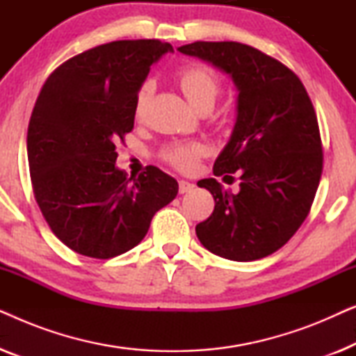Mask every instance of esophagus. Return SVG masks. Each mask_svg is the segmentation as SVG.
Returning a JSON list of instances; mask_svg holds the SVG:
<instances>
[{
  "label": "esophagus",
  "instance_id": "34e87169",
  "mask_svg": "<svg viewBox=\"0 0 356 356\" xmlns=\"http://www.w3.org/2000/svg\"><path fill=\"white\" fill-rule=\"evenodd\" d=\"M178 189H179V194H184V193H191L194 189V184L189 183V181H184V179H181V181L178 183Z\"/></svg>",
  "mask_w": 356,
  "mask_h": 356
}]
</instances>
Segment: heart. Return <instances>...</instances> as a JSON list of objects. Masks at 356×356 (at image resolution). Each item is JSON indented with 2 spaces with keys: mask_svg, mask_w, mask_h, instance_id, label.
Returning a JSON list of instances; mask_svg holds the SVG:
<instances>
[{
  "mask_svg": "<svg viewBox=\"0 0 356 356\" xmlns=\"http://www.w3.org/2000/svg\"><path fill=\"white\" fill-rule=\"evenodd\" d=\"M179 86L193 106L204 100H216L220 90V82L217 76L206 66H189L183 70L179 74ZM150 92H152L150 82L140 86L136 97V113H140V110L144 108ZM204 154H206V145L201 143H178L165 149L163 159L179 170H191L196 167L197 160Z\"/></svg>",
  "mask_w": 356,
  "mask_h": 356,
  "instance_id": "heart-1",
  "label": "heart"
}]
</instances>
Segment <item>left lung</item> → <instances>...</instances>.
I'll list each match as a JSON object with an SVG mask.
<instances>
[{"label":"left lung","instance_id":"left-lung-1","mask_svg":"<svg viewBox=\"0 0 356 356\" xmlns=\"http://www.w3.org/2000/svg\"><path fill=\"white\" fill-rule=\"evenodd\" d=\"M178 51L211 63L238 90L235 126L213 175L238 172L240 191L232 194L216 178L197 181L216 201L212 216L196 225L199 241L230 261L269 256L305 222L323 173L308 92L293 71L245 43L194 42Z\"/></svg>","mask_w":356,"mask_h":356}]
</instances>
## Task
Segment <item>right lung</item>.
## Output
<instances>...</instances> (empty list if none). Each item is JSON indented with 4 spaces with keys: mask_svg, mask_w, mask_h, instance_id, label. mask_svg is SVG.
Wrapping results in <instances>:
<instances>
[{
    "mask_svg": "<svg viewBox=\"0 0 356 356\" xmlns=\"http://www.w3.org/2000/svg\"><path fill=\"white\" fill-rule=\"evenodd\" d=\"M172 51L160 40L110 42L63 63L42 87L27 131L33 194L51 232L82 256L133 250L177 197V179L157 167L128 178L115 145L134 128L150 66Z\"/></svg>",
    "mask_w": 356,
    "mask_h": 356,
    "instance_id": "right-lung-1",
    "label": "right lung"
}]
</instances>
